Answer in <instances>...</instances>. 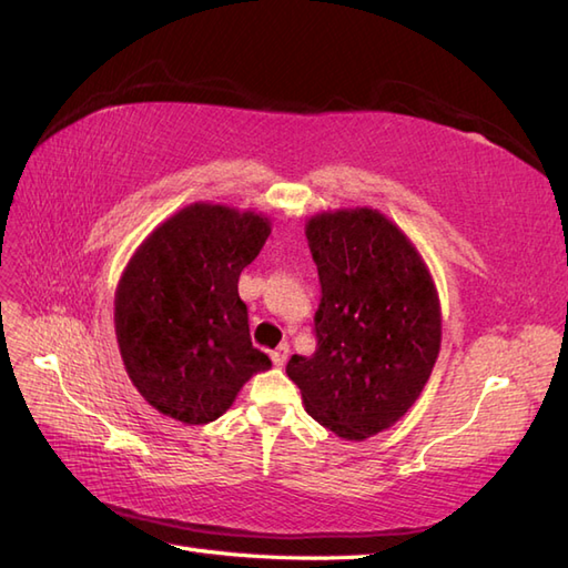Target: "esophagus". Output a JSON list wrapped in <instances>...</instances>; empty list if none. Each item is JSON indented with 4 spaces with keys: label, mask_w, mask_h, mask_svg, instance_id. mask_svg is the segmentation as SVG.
Instances as JSON below:
<instances>
[{
    "label": "esophagus",
    "mask_w": 568,
    "mask_h": 568,
    "mask_svg": "<svg viewBox=\"0 0 568 568\" xmlns=\"http://www.w3.org/2000/svg\"><path fill=\"white\" fill-rule=\"evenodd\" d=\"M272 362H274V367H284L286 364V357H288V345L286 343H282L280 347H276L274 352H272Z\"/></svg>",
    "instance_id": "34e87169"
}]
</instances>
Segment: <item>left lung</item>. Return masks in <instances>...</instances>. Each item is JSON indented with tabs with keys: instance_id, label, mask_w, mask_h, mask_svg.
<instances>
[{
	"instance_id": "8db88e82",
	"label": "left lung",
	"mask_w": 568,
	"mask_h": 568,
	"mask_svg": "<svg viewBox=\"0 0 568 568\" xmlns=\"http://www.w3.org/2000/svg\"><path fill=\"white\" fill-rule=\"evenodd\" d=\"M321 276L318 347L286 374L304 408L343 439L396 425L430 379L443 343L439 296L420 252L382 211H323L306 223Z\"/></svg>"
}]
</instances>
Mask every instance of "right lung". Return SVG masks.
Returning <instances> with one entry per match:
<instances>
[{
	"label": "right lung",
	"mask_w": 568,
	"mask_h": 568,
	"mask_svg": "<svg viewBox=\"0 0 568 568\" xmlns=\"http://www.w3.org/2000/svg\"><path fill=\"white\" fill-rule=\"evenodd\" d=\"M272 233L267 216L189 204L162 221L116 286L113 323L129 379L150 406L206 425L233 406L270 357L252 347L237 280Z\"/></svg>",
	"instance_id": "right-lung-1"
}]
</instances>
